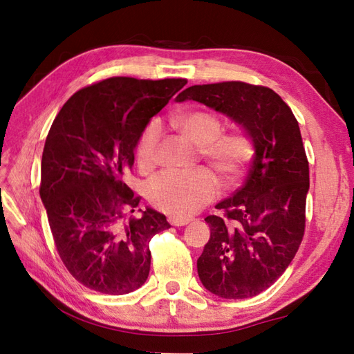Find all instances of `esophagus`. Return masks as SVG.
Returning <instances> with one entry per match:
<instances>
[{
    "mask_svg": "<svg viewBox=\"0 0 354 354\" xmlns=\"http://www.w3.org/2000/svg\"><path fill=\"white\" fill-rule=\"evenodd\" d=\"M168 221L173 224V226H186V224H189L192 221V218H180V217H168Z\"/></svg>",
    "mask_w": 354,
    "mask_h": 354,
    "instance_id": "obj_1",
    "label": "esophagus"
}]
</instances>
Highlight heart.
I'll list each match as a JSON object with an SVG mask.
<instances>
[{"label": "heart", "mask_w": 354, "mask_h": 354, "mask_svg": "<svg viewBox=\"0 0 354 354\" xmlns=\"http://www.w3.org/2000/svg\"><path fill=\"white\" fill-rule=\"evenodd\" d=\"M171 125L201 147V153L224 185H233L242 177L254 156V142L245 130L223 131L217 115L205 111L180 113L171 118ZM159 127L149 125L137 145V165L147 169L153 165ZM218 194L217 178L207 168L194 171H160L146 183V196L158 209L173 217H187L198 212Z\"/></svg>", "instance_id": "b5f03b06"}]
</instances>
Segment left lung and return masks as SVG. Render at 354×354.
<instances>
[{
    "instance_id": "1",
    "label": "left lung",
    "mask_w": 354,
    "mask_h": 354,
    "mask_svg": "<svg viewBox=\"0 0 354 354\" xmlns=\"http://www.w3.org/2000/svg\"><path fill=\"white\" fill-rule=\"evenodd\" d=\"M194 100L229 116L254 142L242 187L208 216L211 236L198 259L209 292L241 299L272 286L304 236L308 162L291 108L273 90L241 81L192 85L176 102Z\"/></svg>"
}]
</instances>
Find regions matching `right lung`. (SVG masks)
Instances as JSON below:
<instances>
[{
	"label": "right lung",
	"instance_id": "add662e5",
	"mask_svg": "<svg viewBox=\"0 0 354 354\" xmlns=\"http://www.w3.org/2000/svg\"><path fill=\"white\" fill-rule=\"evenodd\" d=\"M186 84L103 80L75 93L50 128L39 196L63 264L94 291L124 295L140 288L151 270L149 242L171 227L152 208L130 216L140 196L122 176L151 118Z\"/></svg>",
	"mask_w": 354,
	"mask_h": 354
}]
</instances>
